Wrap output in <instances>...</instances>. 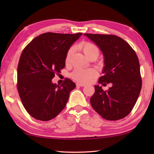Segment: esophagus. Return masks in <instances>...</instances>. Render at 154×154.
<instances>
[{
  "label": "esophagus",
  "mask_w": 154,
  "mask_h": 154,
  "mask_svg": "<svg viewBox=\"0 0 154 154\" xmlns=\"http://www.w3.org/2000/svg\"><path fill=\"white\" fill-rule=\"evenodd\" d=\"M77 86H80V87H83L85 86V84H84V83H77Z\"/></svg>",
  "instance_id": "obj_1"
}]
</instances>
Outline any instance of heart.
<instances>
[{
	"label": "heart",
	"mask_w": 154,
	"mask_h": 154,
	"mask_svg": "<svg viewBox=\"0 0 154 154\" xmlns=\"http://www.w3.org/2000/svg\"><path fill=\"white\" fill-rule=\"evenodd\" d=\"M79 48L82 49L85 55L88 58H91L92 56L98 57L99 55V49L97 46L95 45L94 44L91 42H85L81 43L79 44ZM74 51V48H70L69 50L67 51L66 57H65V61L66 62H69L72 53ZM97 75V72L95 69L92 68H89V69H76L75 71L71 73V77L74 80L77 81L81 83H88L92 80L93 78H94Z\"/></svg>",
	"instance_id": "b5f03b06"
}]
</instances>
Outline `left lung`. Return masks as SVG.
Instances as JSON below:
<instances>
[{
	"label": "left lung",
	"mask_w": 154,
	"mask_h": 154,
	"mask_svg": "<svg viewBox=\"0 0 154 154\" xmlns=\"http://www.w3.org/2000/svg\"><path fill=\"white\" fill-rule=\"evenodd\" d=\"M103 51L105 66L98 83H111L108 90L94 85L90 98L93 109L102 118L110 121L121 119L133 109L142 87L139 58L126 41L118 36L85 33Z\"/></svg>",
	"instance_id": "8db88e82"
}]
</instances>
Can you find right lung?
Returning <instances> with one entry per match:
<instances>
[{"label": "right lung", "mask_w": 154, "mask_h": 154, "mask_svg": "<svg viewBox=\"0 0 154 154\" xmlns=\"http://www.w3.org/2000/svg\"><path fill=\"white\" fill-rule=\"evenodd\" d=\"M82 33L46 32L31 41L22 51L17 66V88L22 103L32 118L54 119L63 110L75 83L66 78L60 85L51 79L65 66V57Z\"/></svg>", "instance_id": "add662e5"}]
</instances>
